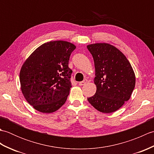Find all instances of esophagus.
Here are the masks:
<instances>
[{
  "instance_id": "34e87169",
  "label": "esophagus",
  "mask_w": 154,
  "mask_h": 154,
  "mask_svg": "<svg viewBox=\"0 0 154 154\" xmlns=\"http://www.w3.org/2000/svg\"><path fill=\"white\" fill-rule=\"evenodd\" d=\"M87 83V79H84L83 81H81V82H80L79 83V85L80 86H82V85H85Z\"/></svg>"
}]
</instances>
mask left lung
<instances>
[{
	"mask_svg": "<svg viewBox=\"0 0 154 154\" xmlns=\"http://www.w3.org/2000/svg\"><path fill=\"white\" fill-rule=\"evenodd\" d=\"M87 47L94 60L97 86L96 93L87 100L101 112H115L132 95L136 83L134 71L125 55L114 45L96 43Z\"/></svg>",
	"mask_w": 154,
	"mask_h": 154,
	"instance_id": "obj_1",
	"label": "left lung"
}]
</instances>
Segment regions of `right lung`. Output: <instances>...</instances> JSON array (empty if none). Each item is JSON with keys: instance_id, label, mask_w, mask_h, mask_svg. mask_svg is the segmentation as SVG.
I'll return each instance as SVG.
<instances>
[{"instance_id": "right-lung-1", "label": "right lung", "mask_w": 154, "mask_h": 154, "mask_svg": "<svg viewBox=\"0 0 154 154\" xmlns=\"http://www.w3.org/2000/svg\"><path fill=\"white\" fill-rule=\"evenodd\" d=\"M75 48L67 41L46 42L23 63L20 71L22 93L34 109L49 114L65 104L71 87L69 60Z\"/></svg>"}]
</instances>
